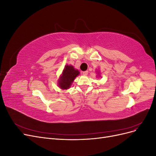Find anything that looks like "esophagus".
I'll list each match as a JSON object with an SVG mask.
<instances>
[{
    "label": "esophagus",
    "instance_id": "obj_1",
    "mask_svg": "<svg viewBox=\"0 0 156 156\" xmlns=\"http://www.w3.org/2000/svg\"><path fill=\"white\" fill-rule=\"evenodd\" d=\"M88 73V71H84V72H83V75H87Z\"/></svg>",
    "mask_w": 156,
    "mask_h": 156
}]
</instances>
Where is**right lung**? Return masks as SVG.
<instances>
[{
  "label": "right lung",
  "instance_id": "add662e5",
  "mask_svg": "<svg viewBox=\"0 0 156 156\" xmlns=\"http://www.w3.org/2000/svg\"><path fill=\"white\" fill-rule=\"evenodd\" d=\"M79 74L77 69H75L72 66H66L63 70L62 75H61L58 81V85L62 89L69 88L72 83L73 82L75 78Z\"/></svg>",
  "mask_w": 156,
  "mask_h": 156
}]
</instances>
